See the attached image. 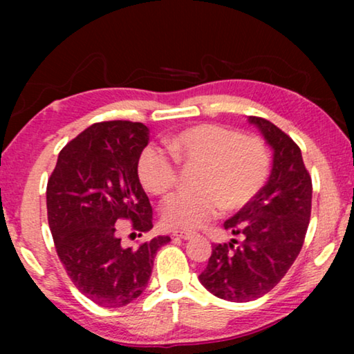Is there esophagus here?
I'll return each mask as SVG.
<instances>
[{
    "label": "esophagus",
    "instance_id": "esophagus-1",
    "mask_svg": "<svg viewBox=\"0 0 354 354\" xmlns=\"http://www.w3.org/2000/svg\"><path fill=\"white\" fill-rule=\"evenodd\" d=\"M172 235L177 236V239H182V240H190L192 236H195L193 232H188V230H174Z\"/></svg>",
    "mask_w": 354,
    "mask_h": 354
}]
</instances>
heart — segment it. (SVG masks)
<instances>
[{
	"mask_svg": "<svg viewBox=\"0 0 354 354\" xmlns=\"http://www.w3.org/2000/svg\"><path fill=\"white\" fill-rule=\"evenodd\" d=\"M177 162L200 166L195 193H177L162 206L164 224L174 229H198L221 207L235 211L253 200L269 176L270 159L263 142L240 137L234 130L212 124L185 129L166 140ZM156 147L138 158V177L153 195H167L177 182L176 162Z\"/></svg>",
	"mask_w": 354,
	"mask_h": 354,
	"instance_id": "heart-1",
	"label": "heart"
}]
</instances>
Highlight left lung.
Listing matches in <instances>:
<instances>
[{"label":"left lung","instance_id":"1","mask_svg":"<svg viewBox=\"0 0 354 354\" xmlns=\"http://www.w3.org/2000/svg\"><path fill=\"white\" fill-rule=\"evenodd\" d=\"M248 122L272 149V171L253 200L224 222L243 241L212 246L198 277L214 297L235 303L264 297L282 280L301 251L311 217L313 183L301 149L269 120L250 115Z\"/></svg>","mask_w":354,"mask_h":354}]
</instances>
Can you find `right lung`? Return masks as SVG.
Listing matches in <instances>:
<instances>
[{"instance_id":"add662e5","label":"right lung","mask_w":354,"mask_h":354,"mask_svg":"<svg viewBox=\"0 0 354 354\" xmlns=\"http://www.w3.org/2000/svg\"><path fill=\"white\" fill-rule=\"evenodd\" d=\"M149 142L142 122L90 125L61 149L46 187L48 224L57 256L72 282L103 308H122L147 288L158 250L171 241L154 236L124 248L120 219L153 229V209L138 178V158Z\"/></svg>"}]
</instances>
